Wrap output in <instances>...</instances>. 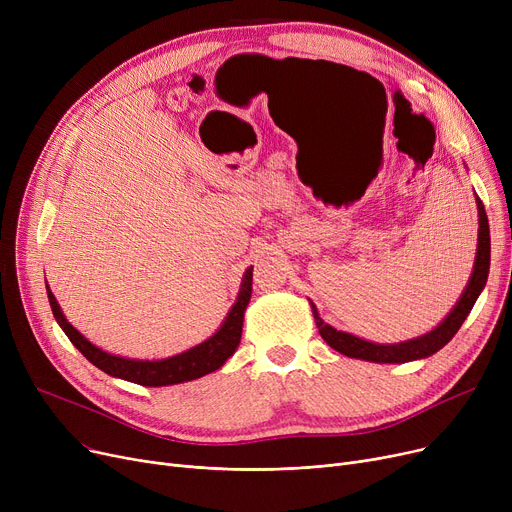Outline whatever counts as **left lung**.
<instances>
[{
    "instance_id": "1",
    "label": "left lung",
    "mask_w": 512,
    "mask_h": 512,
    "mask_svg": "<svg viewBox=\"0 0 512 512\" xmlns=\"http://www.w3.org/2000/svg\"><path fill=\"white\" fill-rule=\"evenodd\" d=\"M477 211H479V242H477V257L473 265V274L471 280L461 294L459 303L454 305L450 315L442 321V324L432 330L425 336L400 342V344H373L367 340H361L353 334L340 332L328 324H324V319L319 317L315 305L311 303L315 324L319 328L321 338H324L332 348H336L338 353L353 357V359H363V361H373V363H407L415 359H425L429 355L438 353L442 346H446L452 336L459 332L463 326V321L471 313L479 292L483 290L488 282V272H490V224H488V215L486 209H483L481 199H477Z\"/></svg>"
}]
</instances>
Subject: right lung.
<instances>
[{
    "instance_id": "add662e5",
    "label": "right lung",
    "mask_w": 512,
    "mask_h": 512,
    "mask_svg": "<svg viewBox=\"0 0 512 512\" xmlns=\"http://www.w3.org/2000/svg\"><path fill=\"white\" fill-rule=\"evenodd\" d=\"M251 290H253V267L251 270H247L245 278H242L238 299H236L234 307L230 309L224 326L215 332L209 340L191 348V351L170 357V359H161V361H132V359L103 353L101 348L91 344L83 334L68 324V319L64 317L49 286H47V299H49L53 317H56L64 334L95 367L114 375V378H120V380L132 382V384L172 386V384H182V382L203 378V375L220 369L226 363V359L234 355L236 346L240 342L242 317H245V309L251 299Z\"/></svg>"
}]
</instances>
